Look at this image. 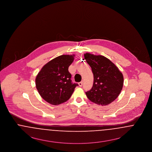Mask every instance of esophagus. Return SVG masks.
<instances>
[{"mask_svg":"<svg viewBox=\"0 0 152 152\" xmlns=\"http://www.w3.org/2000/svg\"><path fill=\"white\" fill-rule=\"evenodd\" d=\"M83 84V81H81V82H80L79 83V86L80 87H82Z\"/></svg>","mask_w":152,"mask_h":152,"instance_id":"1","label":"esophagus"}]
</instances>
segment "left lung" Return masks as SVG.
Segmentation results:
<instances>
[{"label": "left lung", "instance_id": "8db88e82", "mask_svg": "<svg viewBox=\"0 0 152 152\" xmlns=\"http://www.w3.org/2000/svg\"><path fill=\"white\" fill-rule=\"evenodd\" d=\"M84 58L92 68L94 79L92 89L86 92L87 97L96 104L107 105L116 100L123 89V73L102 55L86 53Z\"/></svg>", "mask_w": 152, "mask_h": 152}]
</instances>
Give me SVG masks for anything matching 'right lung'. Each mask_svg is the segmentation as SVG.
I'll return each mask as SVG.
<instances>
[{"instance_id": "add662e5", "label": "right lung", "mask_w": 152, "mask_h": 152, "mask_svg": "<svg viewBox=\"0 0 152 152\" xmlns=\"http://www.w3.org/2000/svg\"><path fill=\"white\" fill-rule=\"evenodd\" d=\"M75 55H63L44 65L35 79L36 87L44 100L57 105L68 100L77 84H73L68 67Z\"/></svg>"}]
</instances>
